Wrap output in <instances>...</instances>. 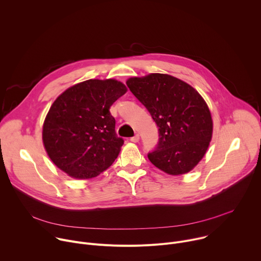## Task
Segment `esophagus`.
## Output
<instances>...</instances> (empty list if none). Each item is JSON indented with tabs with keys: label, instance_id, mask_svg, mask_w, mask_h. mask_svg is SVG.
I'll list each match as a JSON object with an SVG mask.
<instances>
[{
	"label": "esophagus",
	"instance_id": "obj_1",
	"mask_svg": "<svg viewBox=\"0 0 261 261\" xmlns=\"http://www.w3.org/2000/svg\"><path fill=\"white\" fill-rule=\"evenodd\" d=\"M130 140H131L132 142H138V141H139V135H138V134H135L133 137L130 138Z\"/></svg>",
	"mask_w": 261,
	"mask_h": 261
}]
</instances>
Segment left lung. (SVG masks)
I'll return each instance as SVG.
<instances>
[{"label":"left lung","mask_w":261,"mask_h":261,"mask_svg":"<svg viewBox=\"0 0 261 261\" xmlns=\"http://www.w3.org/2000/svg\"><path fill=\"white\" fill-rule=\"evenodd\" d=\"M159 128L156 150L147 155L160 170L180 175L205 155L213 136V119L201 95L168 74L151 73L126 82Z\"/></svg>","instance_id":"1"}]
</instances>
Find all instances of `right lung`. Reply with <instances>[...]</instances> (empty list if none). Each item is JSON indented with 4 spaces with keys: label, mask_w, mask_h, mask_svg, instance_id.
<instances>
[{
    "label": "right lung",
    "mask_w": 261,
    "mask_h": 261,
    "mask_svg": "<svg viewBox=\"0 0 261 261\" xmlns=\"http://www.w3.org/2000/svg\"><path fill=\"white\" fill-rule=\"evenodd\" d=\"M126 92L117 80H89L55 100L43 123L42 140L58 168L73 178L89 179L115 162L124 140L117 136L109 108Z\"/></svg>",
    "instance_id": "add662e5"
}]
</instances>
